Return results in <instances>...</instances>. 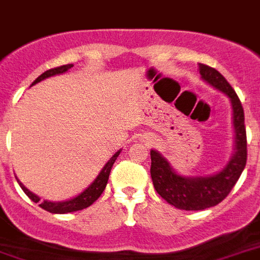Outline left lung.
Here are the masks:
<instances>
[{
    "label": "left lung",
    "mask_w": 260,
    "mask_h": 260,
    "mask_svg": "<svg viewBox=\"0 0 260 260\" xmlns=\"http://www.w3.org/2000/svg\"><path fill=\"white\" fill-rule=\"evenodd\" d=\"M201 78L228 95L232 104L235 152L221 171L208 177H183L174 171L158 151L151 150V178L155 190L169 204L183 210H202L217 205L231 193L247 162V135L244 110L238 94L213 67L200 63Z\"/></svg>",
    "instance_id": "left-lung-1"
}]
</instances>
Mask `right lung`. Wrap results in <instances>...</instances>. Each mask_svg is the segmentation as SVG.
I'll return each instance as SVG.
<instances>
[{
    "label": "right lung",
    "instance_id": "add662e5",
    "mask_svg": "<svg viewBox=\"0 0 260 260\" xmlns=\"http://www.w3.org/2000/svg\"><path fill=\"white\" fill-rule=\"evenodd\" d=\"M71 67H73V64H64V66L55 67V69L47 70L46 73H43L40 77H38V78L35 79L34 83H32V86H34L35 83L40 82V81L48 78V77L63 74V73H66L67 70H70ZM120 152H121V150L117 151V152H116V154H114L113 156L109 159V160H108V163H106L105 166H104V169L101 170V173L98 174L97 178H95V179L91 182V185L83 190L82 193L78 194L77 197L71 198V200H67V201H58V202L46 201V200H44V201L39 204V206H40V208H43L44 210H47V212H50V213H59V214L70 213V212H77V210H82V209H85V208H87V206H90L94 201H95V200H98V197L101 196L102 191L105 190L106 183H108V179H109L110 170H112L113 163L116 162V159H117V156L120 155ZM16 179H17V178H16ZM17 182H18V185H20V187L24 190V193H25L26 196H28L30 200H32V201L34 202L40 201V198H39L36 194H34L32 191H29V190L26 189L25 186L22 185L21 182L18 181V179H17Z\"/></svg>",
    "mask_w": 260,
    "mask_h": 260
}]
</instances>
